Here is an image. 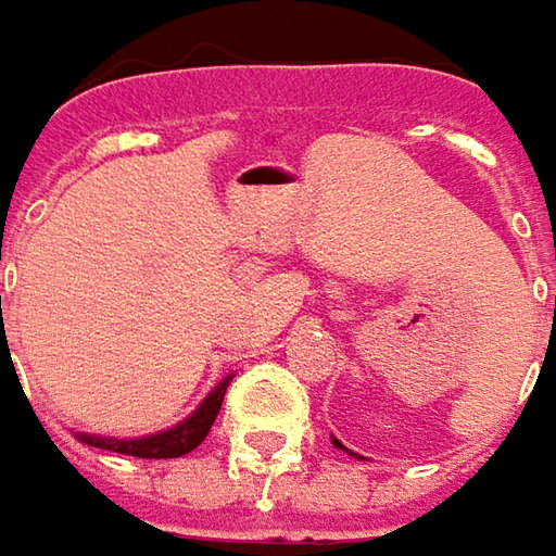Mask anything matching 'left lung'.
Instances as JSON below:
<instances>
[{
    "instance_id": "left-lung-1",
    "label": "left lung",
    "mask_w": 556,
    "mask_h": 556,
    "mask_svg": "<svg viewBox=\"0 0 556 556\" xmlns=\"http://www.w3.org/2000/svg\"><path fill=\"white\" fill-rule=\"evenodd\" d=\"M554 319H556V316H554ZM336 446H341V443H338V440H336Z\"/></svg>"
}]
</instances>
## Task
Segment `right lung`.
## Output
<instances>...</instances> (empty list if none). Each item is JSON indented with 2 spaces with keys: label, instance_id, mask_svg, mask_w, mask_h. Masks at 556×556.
Returning <instances> with one entry per match:
<instances>
[{
  "label": "right lung",
  "instance_id": "1",
  "mask_svg": "<svg viewBox=\"0 0 556 556\" xmlns=\"http://www.w3.org/2000/svg\"><path fill=\"white\" fill-rule=\"evenodd\" d=\"M227 384H230V378L220 381L218 388L202 400L200 409L193 412L187 421H181L178 428H172V431L153 433V437H144V440H116V437L110 440V437H83V433H79V440L98 446V450L123 452V455H135V458H181L187 452L197 450L202 440L208 437L215 418H218L220 403H224Z\"/></svg>",
  "mask_w": 556,
  "mask_h": 556
}]
</instances>
